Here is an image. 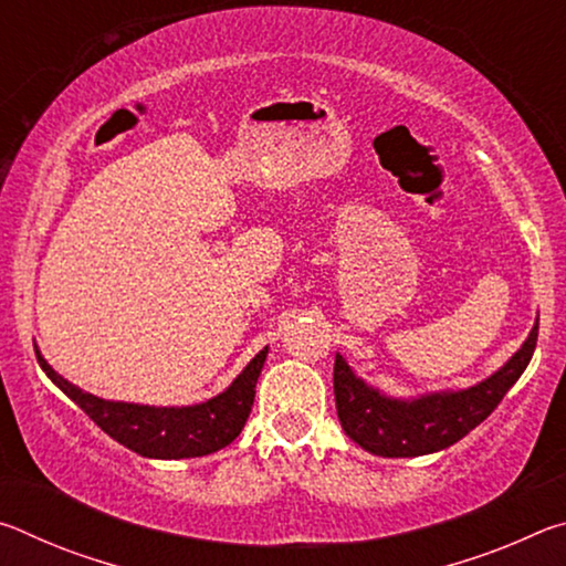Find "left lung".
<instances>
[{"label":"left lung","instance_id":"1","mask_svg":"<svg viewBox=\"0 0 566 566\" xmlns=\"http://www.w3.org/2000/svg\"><path fill=\"white\" fill-rule=\"evenodd\" d=\"M539 319L522 349L490 379L462 391H442L411 401L381 397L354 377L339 354L334 359V401L344 432L377 457H421L452 447L500 407L506 391L530 364Z\"/></svg>","mask_w":566,"mask_h":566}]
</instances>
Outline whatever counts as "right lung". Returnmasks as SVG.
<instances>
[{
    "instance_id": "1",
    "label": "right lung",
    "mask_w": 566,
    "mask_h": 566,
    "mask_svg": "<svg viewBox=\"0 0 566 566\" xmlns=\"http://www.w3.org/2000/svg\"><path fill=\"white\" fill-rule=\"evenodd\" d=\"M36 352V349H34ZM266 359V347L247 364L232 387L222 395L195 407H142L107 401L82 391L44 361L36 352V361L56 387L87 415L102 432L117 439L132 452L149 459H187L205 457L232 444L242 432L254 405V387Z\"/></svg>"
}]
</instances>
